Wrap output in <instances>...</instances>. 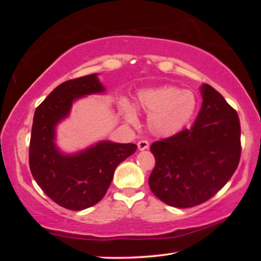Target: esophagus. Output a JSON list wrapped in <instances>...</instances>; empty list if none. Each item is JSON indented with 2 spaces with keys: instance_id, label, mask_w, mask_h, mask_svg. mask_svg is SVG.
Returning a JSON list of instances; mask_svg holds the SVG:
<instances>
[{
  "instance_id": "esophagus-1",
  "label": "esophagus",
  "mask_w": 261,
  "mask_h": 261,
  "mask_svg": "<svg viewBox=\"0 0 261 261\" xmlns=\"http://www.w3.org/2000/svg\"><path fill=\"white\" fill-rule=\"evenodd\" d=\"M149 147V143L147 140H140L138 141V148L139 151H144V149H147Z\"/></svg>"
}]
</instances>
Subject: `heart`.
<instances>
[{"mask_svg": "<svg viewBox=\"0 0 261 261\" xmlns=\"http://www.w3.org/2000/svg\"><path fill=\"white\" fill-rule=\"evenodd\" d=\"M196 105L191 92L174 86L147 88L137 98V107L148 115L149 129L160 137H170L182 130L193 116ZM124 110L127 121L136 124L134 109L125 105Z\"/></svg>", "mask_w": 261, "mask_h": 261, "instance_id": "heart-1", "label": "heart"}]
</instances>
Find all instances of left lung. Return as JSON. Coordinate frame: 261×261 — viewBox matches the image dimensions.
<instances>
[{
  "instance_id": "8db88e82",
  "label": "left lung",
  "mask_w": 261,
  "mask_h": 261,
  "mask_svg": "<svg viewBox=\"0 0 261 261\" xmlns=\"http://www.w3.org/2000/svg\"><path fill=\"white\" fill-rule=\"evenodd\" d=\"M202 106L194 125L154 141L155 166L148 178L165 204L188 208L200 205L228 182L241 159L237 112L213 87H201Z\"/></svg>"
}]
</instances>
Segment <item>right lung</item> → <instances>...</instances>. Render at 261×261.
Segmentation results:
<instances>
[{"label": "right lung", "instance_id": "right-lung-1", "mask_svg": "<svg viewBox=\"0 0 261 261\" xmlns=\"http://www.w3.org/2000/svg\"><path fill=\"white\" fill-rule=\"evenodd\" d=\"M103 91L96 73L70 79L35 109L29 151L31 173L42 191L67 210H85L102 199L116 167L137 149L135 144L112 141H101L74 155H64L56 148L55 126L68 116L73 101Z\"/></svg>", "mask_w": 261, "mask_h": 261}]
</instances>
